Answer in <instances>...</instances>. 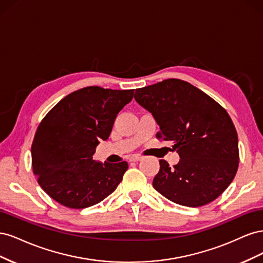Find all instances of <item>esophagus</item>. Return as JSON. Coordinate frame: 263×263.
Segmentation results:
<instances>
[{"label": "esophagus", "mask_w": 263, "mask_h": 263, "mask_svg": "<svg viewBox=\"0 0 263 263\" xmlns=\"http://www.w3.org/2000/svg\"><path fill=\"white\" fill-rule=\"evenodd\" d=\"M141 160V157L140 156H132L129 158V161L130 162H137V161H140Z\"/></svg>", "instance_id": "34e87169"}]
</instances>
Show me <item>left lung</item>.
I'll use <instances>...</instances> for the list:
<instances>
[{
  "mask_svg": "<svg viewBox=\"0 0 263 263\" xmlns=\"http://www.w3.org/2000/svg\"><path fill=\"white\" fill-rule=\"evenodd\" d=\"M153 114L158 139L173 142L180 161L160 160L154 187L171 202L198 208L213 202L233 182L239 163L238 136L224 107L189 82L168 79L135 92Z\"/></svg>",
  "mask_w": 263,
  "mask_h": 263,
  "instance_id": "left-lung-1",
  "label": "left lung"
}]
</instances>
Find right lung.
<instances>
[{
  "label": "right lung",
  "mask_w": 263,
  "mask_h": 263,
  "mask_svg": "<svg viewBox=\"0 0 263 263\" xmlns=\"http://www.w3.org/2000/svg\"><path fill=\"white\" fill-rule=\"evenodd\" d=\"M133 97L134 90L87 86L67 95L44 117L31 145V164L39 185L55 202L86 209L116 190L128 163H102L93 155Z\"/></svg>",
  "instance_id": "right-lung-1"
}]
</instances>
